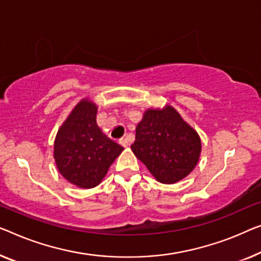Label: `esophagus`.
Returning a JSON list of instances; mask_svg holds the SVG:
<instances>
[{"mask_svg": "<svg viewBox=\"0 0 261 261\" xmlns=\"http://www.w3.org/2000/svg\"><path fill=\"white\" fill-rule=\"evenodd\" d=\"M119 143H120V145H123L124 147H126L127 145H129V141H127L126 138H120Z\"/></svg>", "mask_w": 261, "mask_h": 261, "instance_id": "esophagus-1", "label": "esophagus"}]
</instances>
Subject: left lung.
<instances>
[{"label":"left lung","instance_id":"1","mask_svg":"<svg viewBox=\"0 0 261 261\" xmlns=\"http://www.w3.org/2000/svg\"><path fill=\"white\" fill-rule=\"evenodd\" d=\"M152 176L164 184L185 178L199 159L200 138L173 108L147 110L131 145Z\"/></svg>","mask_w":261,"mask_h":261}]
</instances>
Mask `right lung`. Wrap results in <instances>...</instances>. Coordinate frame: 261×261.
<instances>
[{
    "mask_svg": "<svg viewBox=\"0 0 261 261\" xmlns=\"http://www.w3.org/2000/svg\"><path fill=\"white\" fill-rule=\"evenodd\" d=\"M97 108L84 99L58 131L54 157L62 176L73 185L95 188L124 150L96 123Z\"/></svg>",
    "mask_w": 261,
    "mask_h": 261,
    "instance_id": "obj_1",
    "label": "right lung"
}]
</instances>
